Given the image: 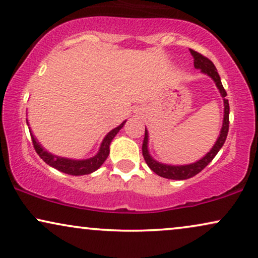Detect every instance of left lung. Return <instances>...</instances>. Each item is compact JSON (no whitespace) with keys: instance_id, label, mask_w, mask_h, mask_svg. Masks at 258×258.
<instances>
[{"instance_id":"1","label":"left lung","mask_w":258,"mask_h":258,"mask_svg":"<svg viewBox=\"0 0 258 258\" xmlns=\"http://www.w3.org/2000/svg\"><path fill=\"white\" fill-rule=\"evenodd\" d=\"M190 53L192 55L194 58V66L197 69H201L205 74L209 75L217 84V87L220 91V93L224 98V105H225V114H224V123H222V128L220 132V136H219L218 141L215 142L214 147L212 148L211 152L206 154V157H203L201 160L197 161V163L185 165V166H171V165H164L155 161L154 159H152L151 155L148 153L147 149V141H148V134L147 130H145V139L144 144H142V155H144L145 161L147 163L153 172H155L158 176L168 178V179H187V178H191L196 176L197 173H200L208 165L211 161L214 159L215 155L218 154V152L220 151V148L224 146L225 141H226L227 134H228V126H230V104H228V99H226V91H225L224 86L221 84L220 76H219L217 68H215L214 63L211 59L207 58L206 56L201 55L200 52L195 51V50L190 49Z\"/></svg>"}]
</instances>
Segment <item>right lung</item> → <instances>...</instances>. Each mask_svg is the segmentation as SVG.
<instances>
[{
    "mask_svg": "<svg viewBox=\"0 0 258 258\" xmlns=\"http://www.w3.org/2000/svg\"><path fill=\"white\" fill-rule=\"evenodd\" d=\"M123 122L120 125L114 128L113 130L105 136V139L101 142L100 149L98 152V154L93 158L86 159V160H71V159H66V158H59V157H55L51 153H47V152L41 146L38 144L34 139V136L32 135L31 133V138H32V144H33V147L36 149L37 154L43 159L44 161L50 166L56 168V170L61 171L63 173L67 174H72V176H82V174H90L92 172H94L95 170H98L106 158L109 157L110 153V144L112 141L114 136L117 135V133L122 129V126L124 125Z\"/></svg>",
    "mask_w": 258,
    "mask_h": 258,
    "instance_id": "add662e5",
    "label": "right lung"
}]
</instances>
